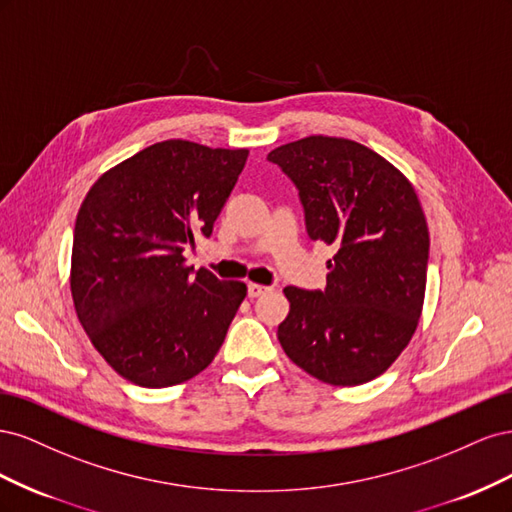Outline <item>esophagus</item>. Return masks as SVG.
<instances>
[{
  "instance_id": "1",
  "label": "esophagus",
  "mask_w": 512,
  "mask_h": 512,
  "mask_svg": "<svg viewBox=\"0 0 512 512\" xmlns=\"http://www.w3.org/2000/svg\"><path fill=\"white\" fill-rule=\"evenodd\" d=\"M267 290H271L269 286H262V284H247V297L250 299H256V297H260V294H265Z\"/></svg>"
}]
</instances>
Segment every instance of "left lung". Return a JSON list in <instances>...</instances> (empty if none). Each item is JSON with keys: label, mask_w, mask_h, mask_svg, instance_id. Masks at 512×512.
I'll return each mask as SVG.
<instances>
[{"label": "left lung", "mask_w": 512, "mask_h": 512, "mask_svg": "<svg viewBox=\"0 0 512 512\" xmlns=\"http://www.w3.org/2000/svg\"><path fill=\"white\" fill-rule=\"evenodd\" d=\"M267 160L297 188L307 237L335 250L324 290L284 288L277 339L322 382L374 380L408 346L425 299L429 232L412 183L348 138L307 136Z\"/></svg>", "instance_id": "1"}]
</instances>
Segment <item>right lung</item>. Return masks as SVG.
<instances>
[{
	"instance_id": "add662e5",
	"label": "right lung",
	"mask_w": 512,
	"mask_h": 512,
	"mask_svg": "<svg viewBox=\"0 0 512 512\" xmlns=\"http://www.w3.org/2000/svg\"><path fill=\"white\" fill-rule=\"evenodd\" d=\"M247 149L164 141L104 173L76 215L70 288L91 344L119 376L164 389L200 374L247 288L185 265L211 237Z\"/></svg>"
}]
</instances>
